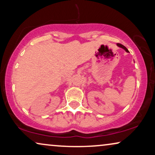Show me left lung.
Listing matches in <instances>:
<instances>
[{
	"label": "left lung",
	"mask_w": 155,
	"mask_h": 155,
	"mask_svg": "<svg viewBox=\"0 0 155 155\" xmlns=\"http://www.w3.org/2000/svg\"><path fill=\"white\" fill-rule=\"evenodd\" d=\"M116 45H117V46H118V47H120V48H123V49H124L125 51H126L127 53H129L128 50L127 49V48L126 47V46H124V45H122V44H116Z\"/></svg>",
	"instance_id": "1"
}]
</instances>
